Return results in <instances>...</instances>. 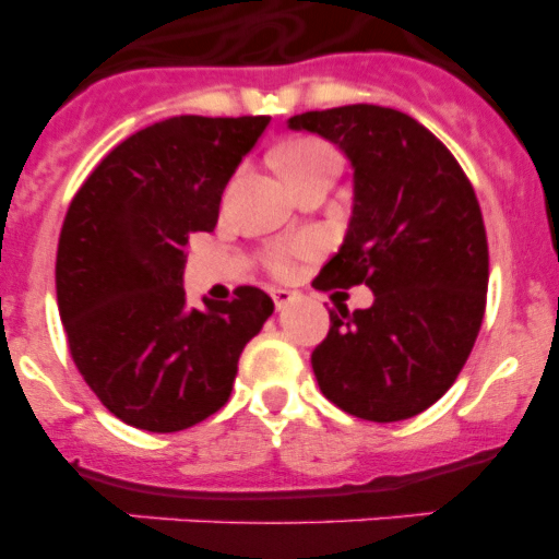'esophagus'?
<instances>
[{
  "label": "esophagus",
  "mask_w": 559,
  "mask_h": 559,
  "mask_svg": "<svg viewBox=\"0 0 559 559\" xmlns=\"http://www.w3.org/2000/svg\"><path fill=\"white\" fill-rule=\"evenodd\" d=\"M271 299H274L276 310H283V308H288L290 302H294L296 294H294V290H288V288H274V290H271Z\"/></svg>",
  "instance_id": "obj_1"
}]
</instances>
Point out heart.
Returning a JSON list of instances; mask_svg holds the SVG:
<instances>
[{"label": "heart", "instance_id": "1", "mask_svg": "<svg viewBox=\"0 0 559 559\" xmlns=\"http://www.w3.org/2000/svg\"><path fill=\"white\" fill-rule=\"evenodd\" d=\"M276 162L283 167L285 179L288 185L294 181H302L313 173H338V153H335L333 145H328L324 140H316V136H302V140L288 142L285 147L276 151ZM316 243L313 240H296V243H283L274 246L265 257V265L274 274L285 276L290 269H294L296 260L313 254Z\"/></svg>", "mask_w": 559, "mask_h": 559}]
</instances>
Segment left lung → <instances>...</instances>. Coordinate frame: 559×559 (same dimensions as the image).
Listing matches in <instances>:
<instances>
[{
    "mask_svg": "<svg viewBox=\"0 0 559 559\" xmlns=\"http://www.w3.org/2000/svg\"><path fill=\"white\" fill-rule=\"evenodd\" d=\"M355 167V204L316 290L369 285L372 308L330 310L313 349L324 397L353 417L397 423L433 406L462 372L487 308L490 251L471 179L442 142L397 108L355 106L290 117Z\"/></svg>",
    "mask_w": 559,
    "mask_h": 559,
    "instance_id": "left-lung-1",
    "label": "left lung"
}]
</instances>
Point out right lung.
Returning a JSON list of instances; mask_svg holds the SVG:
<instances>
[{"label": "right lung", "instance_id": "add662e5", "mask_svg": "<svg viewBox=\"0 0 559 559\" xmlns=\"http://www.w3.org/2000/svg\"><path fill=\"white\" fill-rule=\"evenodd\" d=\"M269 117H170L131 133L88 173L58 237L56 290L78 372L103 406L142 431L212 417L274 302L240 285L187 310L185 251L218 224L226 181Z\"/></svg>", "mask_w": 559, "mask_h": 559}]
</instances>
